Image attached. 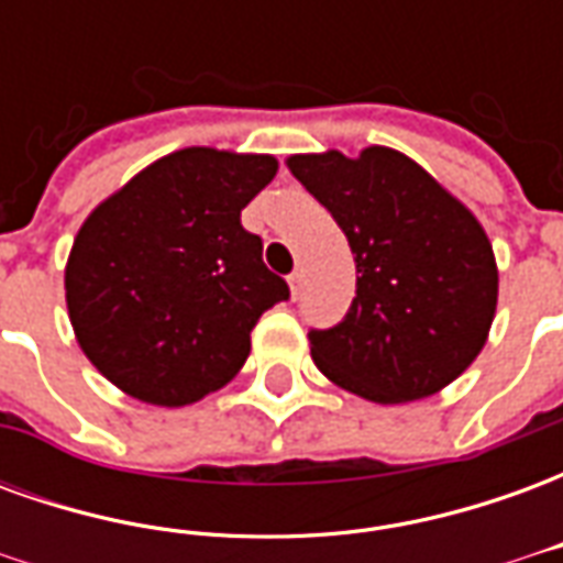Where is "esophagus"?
<instances>
[{"mask_svg":"<svg viewBox=\"0 0 563 563\" xmlns=\"http://www.w3.org/2000/svg\"><path fill=\"white\" fill-rule=\"evenodd\" d=\"M301 286H305V271L295 268L292 274H289V292H292V298L301 295Z\"/></svg>","mask_w":563,"mask_h":563,"instance_id":"obj_1","label":"esophagus"}]
</instances>
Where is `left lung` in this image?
Instances as JSON below:
<instances>
[{
    "label": "left lung",
    "mask_w": 563,
    "mask_h": 563,
    "mask_svg": "<svg viewBox=\"0 0 563 563\" xmlns=\"http://www.w3.org/2000/svg\"><path fill=\"white\" fill-rule=\"evenodd\" d=\"M286 165L329 208L355 258L350 313L307 334L319 371L374 404L446 389L495 322L497 262L483 222L401 150L295 153Z\"/></svg>",
    "instance_id": "8db88e82"
}]
</instances>
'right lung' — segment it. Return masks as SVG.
I'll return each instance as SVG.
<instances>
[{
    "mask_svg": "<svg viewBox=\"0 0 563 563\" xmlns=\"http://www.w3.org/2000/svg\"><path fill=\"white\" fill-rule=\"evenodd\" d=\"M268 153L184 147L96 205L66 262L78 346L129 398L184 407L244 367L250 331L289 286L241 210L274 180Z\"/></svg>",
    "mask_w": 563,
    "mask_h": 563,
    "instance_id": "right-lung-1",
    "label": "right lung"
}]
</instances>
